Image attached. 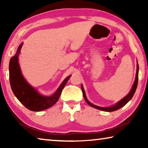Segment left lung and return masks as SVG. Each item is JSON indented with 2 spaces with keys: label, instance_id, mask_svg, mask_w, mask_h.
Instances as JSON below:
<instances>
[{
  "label": "left lung",
  "instance_id": "8db88e82",
  "mask_svg": "<svg viewBox=\"0 0 148 148\" xmlns=\"http://www.w3.org/2000/svg\"><path fill=\"white\" fill-rule=\"evenodd\" d=\"M138 71H139V66H138V62H137L136 77H135L134 82L133 85H132V87L131 89V91H130V92L126 95V96L123 97V98L121 100H120L119 101L117 102V103H116L114 105H112V106H109V107H101V106H97V105L92 104L91 102H90L88 101V99H87L86 95V92H85V90L84 89V87L82 85H81L82 91V92H83V95H84L85 101H86L87 103L88 104L89 106H91V107L95 108L98 109L100 110H102V111H104V112H114V111H116V110H119V108H122L123 106H124L126 104L127 102H128L132 98V97H133L134 92H135V91H136L137 85H138Z\"/></svg>",
  "mask_w": 148,
  "mask_h": 148
}]
</instances>
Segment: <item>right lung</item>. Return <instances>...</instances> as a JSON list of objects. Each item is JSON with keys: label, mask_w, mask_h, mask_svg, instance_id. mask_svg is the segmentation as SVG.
I'll return each instance as SVG.
<instances>
[{"label": "right lung", "mask_w": 148, "mask_h": 148, "mask_svg": "<svg viewBox=\"0 0 148 148\" xmlns=\"http://www.w3.org/2000/svg\"><path fill=\"white\" fill-rule=\"evenodd\" d=\"M23 43L19 45L16 53L10 59L9 64L10 82L15 96L27 109L34 112H40L51 107L58 101L62 89L71 76L64 79L53 95L44 96L32 87L24 78L19 64V55Z\"/></svg>", "instance_id": "1"}]
</instances>
